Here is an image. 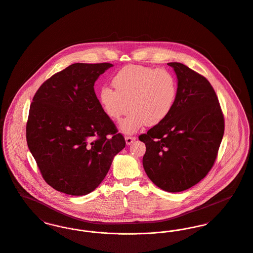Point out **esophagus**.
I'll list each match as a JSON object with an SVG mask.
<instances>
[{
    "label": "esophagus",
    "instance_id": "34e87169",
    "mask_svg": "<svg viewBox=\"0 0 253 253\" xmlns=\"http://www.w3.org/2000/svg\"><path fill=\"white\" fill-rule=\"evenodd\" d=\"M136 139V136H127L125 137V140H126V143L128 145H130L131 143H133V141H135Z\"/></svg>",
    "mask_w": 253,
    "mask_h": 253
}]
</instances>
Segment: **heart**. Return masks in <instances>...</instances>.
Returning <instances> with one entry per match:
<instances>
[{"label":"heart","mask_w":253,"mask_h":253,"mask_svg":"<svg viewBox=\"0 0 253 253\" xmlns=\"http://www.w3.org/2000/svg\"><path fill=\"white\" fill-rule=\"evenodd\" d=\"M115 90L103 86L99 100L106 116L117 121L131 110L121 122L125 134H133L146 124L154 126L170 114L177 97V80L167 69L143 65H127L113 78Z\"/></svg>","instance_id":"heart-1"}]
</instances>
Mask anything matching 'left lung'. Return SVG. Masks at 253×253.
<instances>
[{
	"instance_id": "obj_1",
	"label": "left lung",
	"mask_w": 253,
	"mask_h": 253,
	"mask_svg": "<svg viewBox=\"0 0 253 253\" xmlns=\"http://www.w3.org/2000/svg\"><path fill=\"white\" fill-rule=\"evenodd\" d=\"M178 79L174 106L164 121L138 136L146 146L144 170L160 189L179 193L202 180L214 166L224 117L213 86L180 62H169Z\"/></svg>"
}]
</instances>
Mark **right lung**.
<instances>
[{
  "label": "right lung",
  "mask_w": 253,
  "mask_h": 253,
  "mask_svg": "<svg viewBox=\"0 0 253 253\" xmlns=\"http://www.w3.org/2000/svg\"><path fill=\"white\" fill-rule=\"evenodd\" d=\"M112 63H74L46 80L30 107L27 143L45 182L84 195L108 173L125 138L106 116L94 83Z\"/></svg>",
  "instance_id": "obj_1"
}]
</instances>
